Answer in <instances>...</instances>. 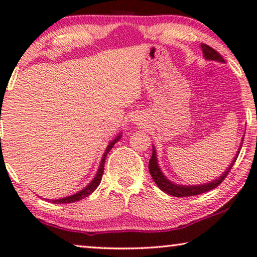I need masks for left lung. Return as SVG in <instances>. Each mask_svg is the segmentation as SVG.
<instances>
[{
  "label": "left lung",
  "instance_id": "obj_1",
  "mask_svg": "<svg viewBox=\"0 0 257 257\" xmlns=\"http://www.w3.org/2000/svg\"><path fill=\"white\" fill-rule=\"evenodd\" d=\"M201 49H202V52H203V57H205L206 59H209V61H216V62L224 63V59L222 58V56H221L216 50H214L212 47H209V45H207V44H201ZM242 142H243V140H242ZM241 147H242V143H241L240 149H238V151H237L236 156H235V158H234V160L231 161L229 167H228L227 170L224 171V173L221 175L220 178H217V179H215V180L208 182V184L186 186V185L174 184V182L168 180V179L164 175L163 172H161L159 165H158L157 152H156V150H154V147H153V151H152V157H151L150 163H149V170H150L151 175H152L153 181L156 182L158 187H159L161 191L167 193V194L177 196V198H184V196H193V195L202 194V193L212 191V189L217 187V186H219L221 182L224 180V178L227 177V174L229 173L231 167H233L235 161H236L238 153H240Z\"/></svg>",
  "mask_w": 257,
  "mask_h": 257
}]
</instances>
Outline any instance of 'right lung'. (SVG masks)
Instances as JSON below:
<instances>
[{
    "mask_svg": "<svg viewBox=\"0 0 257 257\" xmlns=\"http://www.w3.org/2000/svg\"><path fill=\"white\" fill-rule=\"evenodd\" d=\"M121 138V133H119L118 137H115V139L112 140V142L108 144V146L106 147V150H105V152L103 154V158H101L100 160V164H99V168H98V172L97 174L94 175L93 180L90 182L89 185L86 186L85 188H83L82 191L77 192L76 194L73 195H70V196H66V198H62V199H57V200H51L52 203H71V202H76V201H79V200H82L84 198H86V196H89L91 193H93L94 189H96L98 186L100 184V180H101V177H103V172H104V164H105V159H106V156L107 153L110 152L112 147L114 146V144L118 142L119 139Z\"/></svg>",
    "mask_w": 257,
    "mask_h": 257,
    "instance_id": "obj_1",
    "label": "right lung"
}]
</instances>
